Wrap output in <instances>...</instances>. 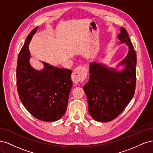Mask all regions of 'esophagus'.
I'll return each instance as SVG.
<instances>
[{"label": "esophagus", "instance_id": "34e87169", "mask_svg": "<svg viewBox=\"0 0 153 153\" xmlns=\"http://www.w3.org/2000/svg\"><path fill=\"white\" fill-rule=\"evenodd\" d=\"M87 76V69L85 66H78L73 71L71 79L72 81L78 84V82H84Z\"/></svg>", "mask_w": 153, "mask_h": 153}]
</instances>
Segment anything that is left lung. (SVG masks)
Returning a JSON list of instances; mask_svg holds the SVG:
<instances>
[{"mask_svg":"<svg viewBox=\"0 0 153 153\" xmlns=\"http://www.w3.org/2000/svg\"><path fill=\"white\" fill-rule=\"evenodd\" d=\"M118 38L129 47L126 57L120 63L126 67L121 72L91 62L89 80L83 87L89 105V112L97 121L109 122L126 107L135 94L137 54L126 30L121 28Z\"/></svg>","mask_w":153,"mask_h":153,"instance_id":"obj_1","label":"left lung"}]
</instances>
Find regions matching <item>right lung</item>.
Segmentation results:
<instances>
[{
	"mask_svg": "<svg viewBox=\"0 0 153 153\" xmlns=\"http://www.w3.org/2000/svg\"><path fill=\"white\" fill-rule=\"evenodd\" d=\"M38 27L27 37L18 55L17 90L22 103L34 117L45 122L56 121L66 112L73 85L71 69L55 68L43 62L44 69L37 71L29 62L30 41Z\"/></svg>",
	"mask_w": 153,
	"mask_h": 153,
	"instance_id": "obj_1",
	"label": "right lung"
}]
</instances>
